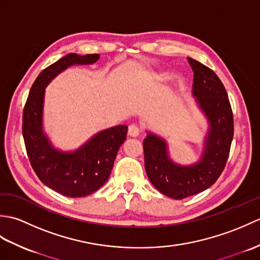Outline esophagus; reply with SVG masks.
<instances>
[{
	"label": "esophagus",
	"mask_w": 260,
	"mask_h": 260,
	"mask_svg": "<svg viewBox=\"0 0 260 260\" xmlns=\"http://www.w3.org/2000/svg\"><path fill=\"white\" fill-rule=\"evenodd\" d=\"M141 134V129L140 127L137 126L136 124H132L129 127H128V135L132 136V137H137Z\"/></svg>",
	"instance_id": "1"
}]
</instances>
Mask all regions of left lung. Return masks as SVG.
<instances>
[{
  "mask_svg": "<svg viewBox=\"0 0 260 260\" xmlns=\"http://www.w3.org/2000/svg\"><path fill=\"white\" fill-rule=\"evenodd\" d=\"M193 70L192 96L208 123L200 158L190 165L174 162L163 137L146 132L143 142L145 171L151 183L176 200L207 190L222 173L234 137V116L229 98L211 69L187 58Z\"/></svg>",
  "mask_w": 260,
  "mask_h": 260,
  "instance_id": "8db88e82",
  "label": "left lung"
}]
</instances>
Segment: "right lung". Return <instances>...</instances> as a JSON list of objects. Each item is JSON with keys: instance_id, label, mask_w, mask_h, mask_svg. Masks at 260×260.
<instances>
[{"instance_id": "add662e5", "label": "right lung", "mask_w": 260, "mask_h": 260, "mask_svg": "<svg viewBox=\"0 0 260 260\" xmlns=\"http://www.w3.org/2000/svg\"><path fill=\"white\" fill-rule=\"evenodd\" d=\"M99 54L68 53L42 70L26 99L22 133L27 156L43 184L70 198L89 196L108 180L119 147L126 140V125L98 132L74 151L54 147L43 128L46 88L71 66L93 64Z\"/></svg>"}]
</instances>
